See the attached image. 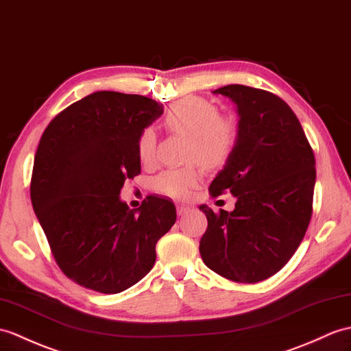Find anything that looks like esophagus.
<instances>
[{
	"instance_id": "34e87169",
	"label": "esophagus",
	"mask_w": 351,
	"mask_h": 351,
	"mask_svg": "<svg viewBox=\"0 0 351 351\" xmlns=\"http://www.w3.org/2000/svg\"><path fill=\"white\" fill-rule=\"evenodd\" d=\"M176 213L179 217H182L185 214L190 213V206H185V205H176Z\"/></svg>"
}]
</instances>
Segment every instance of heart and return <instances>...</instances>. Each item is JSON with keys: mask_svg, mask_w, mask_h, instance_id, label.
Listing matches in <instances>:
<instances>
[{"mask_svg": "<svg viewBox=\"0 0 351 351\" xmlns=\"http://www.w3.org/2000/svg\"><path fill=\"white\" fill-rule=\"evenodd\" d=\"M165 127L172 133L190 137L186 160L202 162L206 167H218L230 158L239 141V127L230 117L219 115L214 103L199 97L184 99L166 113ZM156 152V133L145 128L137 138V154L143 165H149ZM199 167L186 166L167 169L154 179V190L172 199H185L199 184Z\"/></svg>", "mask_w": 351, "mask_h": 351, "instance_id": "b5f03b06", "label": "heart"}]
</instances>
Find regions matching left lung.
Here are the masks:
<instances>
[{
	"mask_svg": "<svg viewBox=\"0 0 351 351\" xmlns=\"http://www.w3.org/2000/svg\"><path fill=\"white\" fill-rule=\"evenodd\" d=\"M215 94L239 113V141L209 186L213 197L229 191L234 209L208 218L200 256L218 275L258 282L284 267L302 242L313 214L315 158L290 106L265 89L227 85Z\"/></svg>",
	"mask_w": 351,
	"mask_h": 351,
	"instance_id": "left-lung-1",
	"label": "left lung"
}]
</instances>
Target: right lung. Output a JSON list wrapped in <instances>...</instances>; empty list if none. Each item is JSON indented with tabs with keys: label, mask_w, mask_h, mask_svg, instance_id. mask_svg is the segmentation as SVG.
<instances>
[{
	"label": "right lung",
	"mask_w": 351,
	"mask_h": 351,
	"mask_svg": "<svg viewBox=\"0 0 351 351\" xmlns=\"http://www.w3.org/2000/svg\"><path fill=\"white\" fill-rule=\"evenodd\" d=\"M161 113L148 97L99 91L58 113L40 138L31 203L56 265L79 286L106 295L134 286L176 221L167 199L148 195L137 209L119 199L141 173L137 138Z\"/></svg>",
	"instance_id": "right-lung-1"
}]
</instances>
